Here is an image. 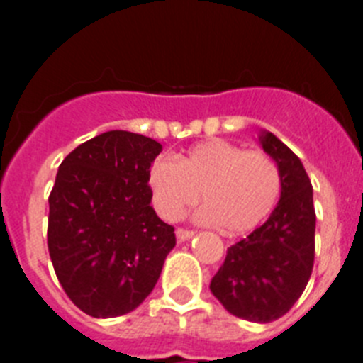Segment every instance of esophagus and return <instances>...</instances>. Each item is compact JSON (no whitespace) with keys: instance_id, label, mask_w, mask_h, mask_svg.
<instances>
[{"instance_id":"1","label":"esophagus","mask_w":363,"mask_h":363,"mask_svg":"<svg viewBox=\"0 0 363 363\" xmlns=\"http://www.w3.org/2000/svg\"><path fill=\"white\" fill-rule=\"evenodd\" d=\"M194 236V230H189V229H176V238L179 242H185V240H191Z\"/></svg>"}]
</instances>
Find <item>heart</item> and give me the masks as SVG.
<instances>
[{
	"label": "heart",
	"instance_id": "heart-1",
	"mask_svg": "<svg viewBox=\"0 0 363 363\" xmlns=\"http://www.w3.org/2000/svg\"><path fill=\"white\" fill-rule=\"evenodd\" d=\"M147 184L162 218L176 221L203 200L198 220L218 223L227 234L255 229L277 207L281 174L262 150H245L225 140H209L171 158H156Z\"/></svg>",
	"mask_w": 363,
	"mask_h": 363
}]
</instances>
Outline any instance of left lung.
<instances>
[{
    "mask_svg": "<svg viewBox=\"0 0 363 363\" xmlns=\"http://www.w3.org/2000/svg\"><path fill=\"white\" fill-rule=\"evenodd\" d=\"M259 145L281 174L280 201L264 225L227 249L211 293L238 318L269 323L301 296L314 264L313 185L296 154L272 133Z\"/></svg>",
    "mask_w": 363,
    "mask_h": 363,
    "instance_id": "1",
    "label": "left lung"
}]
</instances>
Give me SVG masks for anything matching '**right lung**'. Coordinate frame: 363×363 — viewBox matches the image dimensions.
I'll return each mask as SVG.
<instances>
[{
    "instance_id": "1",
    "label": "right lung",
    "mask_w": 363,
    "mask_h": 363,
    "mask_svg": "<svg viewBox=\"0 0 363 363\" xmlns=\"http://www.w3.org/2000/svg\"><path fill=\"white\" fill-rule=\"evenodd\" d=\"M152 138L108 130L62 162L49 196L47 243L56 277L76 307L94 318L136 309L176 245L174 227L150 207Z\"/></svg>"
}]
</instances>
